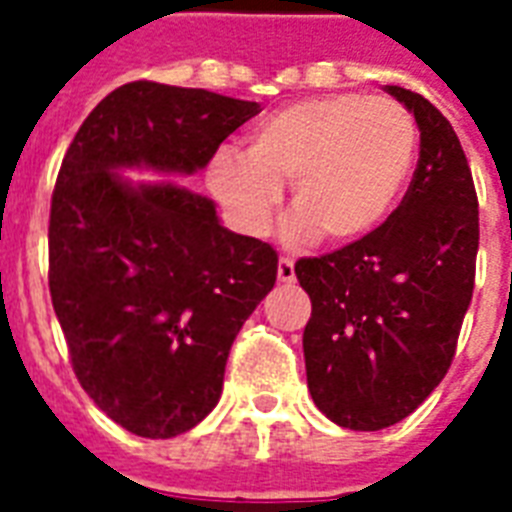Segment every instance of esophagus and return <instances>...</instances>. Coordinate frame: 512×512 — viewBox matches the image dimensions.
Segmentation results:
<instances>
[{"label": "esophagus", "instance_id": "34e87169", "mask_svg": "<svg viewBox=\"0 0 512 512\" xmlns=\"http://www.w3.org/2000/svg\"><path fill=\"white\" fill-rule=\"evenodd\" d=\"M279 281H284V284L295 281V260L292 257H281L279 260Z\"/></svg>", "mask_w": 512, "mask_h": 512}]
</instances>
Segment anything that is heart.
Returning <instances> with one entry per match:
<instances>
[{"label":"heart","instance_id":"heart-1","mask_svg":"<svg viewBox=\"0 0 512 512\" xmlns=\"http://www.w3.org/2000/svg\"><path fill=\"white\" fill-rule=\"evenodd\" d=\"M417 151V124L398 100L335 92L297 100L249 130L244 154L223 148L209 185L241 231L271 228L289 184L295 239L345 244L372 233L404 191Z\"/></svg>","mask_w":512,"mask_h":512}]
</instances>
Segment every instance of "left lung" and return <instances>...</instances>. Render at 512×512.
Returning a JSON list of instances; mask_svg holds the SVG:
<instances>
[{
	"label": "left lung",
	"mask_w": 512,
	"mask_h": 512,
	"mask_svg": "<svg viewBox=\"0 0 512 512\" xmlns=\"http://www.w3.org/2000/svg\"><path fill=\"white\" fill-rule=\"evenodd\" d=\"M420 127V159L393 215L364 239L295 263L313 404L340 428L382 430L452 366L476 281L478 199L457 132L433 103L388 84Z\"/></svg>",
	"instance_id": "obj_1"
}]
</instances>
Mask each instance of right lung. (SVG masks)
Masks as SVG:
<instances>
[{
	"instance_id": "right-lung-1",
	"label": "right lung",
	"mask_w": 512,
	"mask_h": 512,
	"mask_svg": "<svg viewBox=\"0 0 512 512\" xmlns=\"http://www.w3.org/2000/svg\"><path fill=\"white\" fill-rule=\"evenodd\" d=\"M260 103L130 82L100 100L60 164L50 295L76 380L116 425L180 436L223 393L228 350L276 284L271 244L220 225L207 196L119 170L207 167Z\"/></svg>"
}]
</instances>
